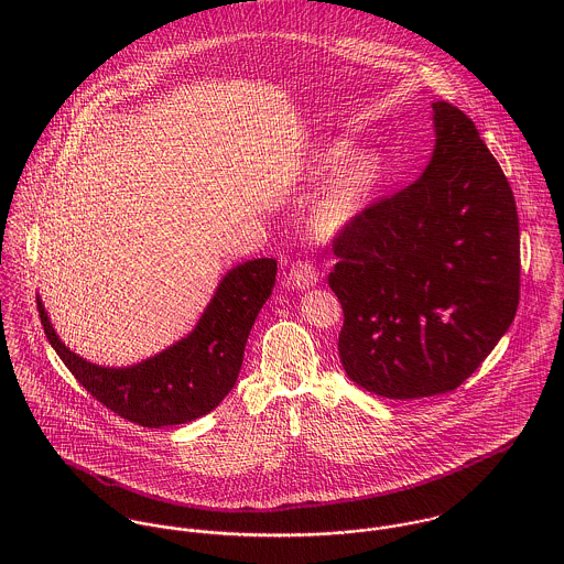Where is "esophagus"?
Listing matches in <instances>:
<instances>
[{
  "instance_id": "34e87169",
  "label": "esophagus",
  "mask_w": 564,
  "mask_h": 564,
  "mask_svg": "<svg viewBox=\"0 0 564 564\" xmlns=\"http://www.w3.org/2000/svg\"><path fill=\"white\" fill-rule=\"evenodd\" d=\"M289 280L297 289H311V286H315L319 282V271H317V267L313 262L297 260V262L291 264Z\"/></svg>"
}]
</instances>
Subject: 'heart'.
Masks as SVG:
<instances>
[{
    "label": "heart",
    "mask_w": 564,
    "mask_h": 564,
    "mask_svg": "<svg viewBox=\"0 0 564 564\" xmlns=\"http://www.w3.org/2000/svg\"><path fill=\"white\" fill-rule=\"evenodd\" d=\"M317 171L323 175L336 173L313 208L315 226L332 232L345 228L362 213L380 182L382 162L376 156H358L349 161L347 148H332L323 152Z\"/></svg>",
    "instance_id": "1"
}]
</instances>
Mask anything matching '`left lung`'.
<instances>
[{"instance_id":"obj_1","label":"left lung","mask_w":564,"mask_h":564,"mask_svg":"<svg viewBox=\"0 0 564 564\" xmlns=\"http://www.w3.org/2000/svg\"><path fill=\"white\" fill-rule=\"evenodd\" d=\"M432 112L436 143L423 175L332 241L343 369L389 400L458 389L519 306L512 188L463 110L434 101Z\"/></svg>"}]
</instances>
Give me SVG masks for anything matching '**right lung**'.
Returning <instances> with one entry per match:
<instances>
[{
  "mask_svg": "<svg viewBox=\"0 0 564 564\" xmlns=\"http://www.w3.org/2000/svg\"><path fill=\"white\" fill-rule=\"evenodd\" d=\"M278 262L258 258L230 269L195 329L132 367H99L74 354L36 297L47 340L82 387L108 410L143 427L188 423L215 410L241 371L245 343L275 284Z\"/></svg>",
  "mask_w": 564,
  "mask_h": 564,
  "instance_id": "right-lung-1",
  "label": "right lung"
}]
</instances>
